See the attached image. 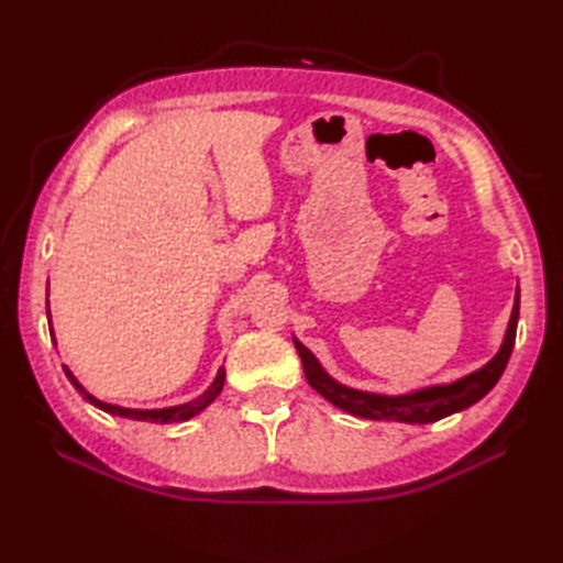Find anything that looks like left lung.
I'll use <instances>...</instances> for the list:
<instances>
[{
    "instance_id": "8db88e82",
    "label": "left lung",
    "mask_w": 563,
    "mask_h": 563,
    "mask_svg": "<svg viewBox=\"0 0 563 563\" xmlns=\"http://www.w3.org/2000/svg\"><path fill=\"white\" fill-rule=\"evenodd\" d=\"M518 317H520V290L516 292V305H512V314H510V324L506 331L504 345H500V351L496 353L494 361H488L482 369H476V373L452 382V385L428 387L413 394H401V397H385V394H369V391L343 387L321 369L317 357L309 353L300 341H295V349L302 357V367H305V377L309 382V387L317 389L321 397L331 401L333 406H339V409L361 418H373V421L433 423V421H440V418L457 413L466 409V406L476 404L496 387V382L500 379V375H504V369L508 365L512 345H516Z\"/></svg>"
}]
</instances>
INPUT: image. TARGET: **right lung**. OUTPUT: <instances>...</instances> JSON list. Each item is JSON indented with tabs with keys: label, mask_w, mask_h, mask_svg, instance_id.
Segmentation results:
<instances>
[{
	"label": "right lung",
	"mask_w": 563,
	"mask_h": 563,
	"mask_svg": "<svg viewBox=\"0 0 563 563\" xmlns=\"http://www.w3.org/2000/svg\"><path fill=\"white\" fill-rule=\"evenodd\" d=\"M47 319H51V312H47ZM53 336V333H51ZM55 341V336H53ZM65 375L69 377L71 385H75V389L81 394L84 399H87L89 404L97 406V409L106 411V413H113V416H123V418H133V421H147V423H178V421H188V418H194L196 413H200L206 406L218 397V394L222 391V385H224V369L220 367L218 377H214V382L210 385L208 391H202L198 399L188 401V404H181V406H169V409H154V411H140V409H123V406H115V404H106V401H99L97 397H91V394L84 389L79 382L75 379V375L69 373V369L65 367Z\"/></svg>",
	"instance_id": "add662e5"
}]
</instances>
